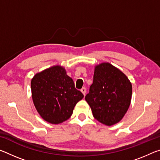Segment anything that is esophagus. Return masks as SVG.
<instances>
[{
  "mask_svg": "<svg viewBox=\"0 0 160 160\" xmlns=\"http://www.w3.org/2000/svg\"><path fill=\"white\" fill-rule=\"evenodd\" d=\"M80 91L82 92L84 95H85V94H86V88H82V89H81Z\"/></svg>",
  "mask_w": 160,
  "mask_h": 160,
  "instance_id": "1",
  "label": "esophagus"
}]
</instances>
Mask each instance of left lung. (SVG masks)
<instances>
[{
  "label": "left lung",
  "instance_id": "left-lung-1",
  "mask_svg": "<svg viewBox=\"0 0 160 160\" xmlns=\"http://www.w3.org/2000/svg\"><path fill=\"white\" fill-rule=\"evenodd\" d=\"M131 96V83L120 70L108 63L95 67L93 83L85 96L94 118L107 126L119 122L128 109Z\"/></svg>",
  "mask_w": 160,
  "mask_h": 160
}]
</instances>
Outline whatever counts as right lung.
<instances>
[{"instance_id": "right-lung-1", "label": "right lung", "mask_w": 160, "mask_h": 160, "mask_svg": "<svg viewBox=\"0 0 160 160\" xmlns=\"http://www.w3.org/2000/svg\"><path fill=\"white\" fill-rule=\"evenodd\" d=\"M32 99L40 116L51 123L58 124L71 116L83 94L75 88L63 68L53 66L36 74L31 82Z\"/></svg>"}]
</instances>
